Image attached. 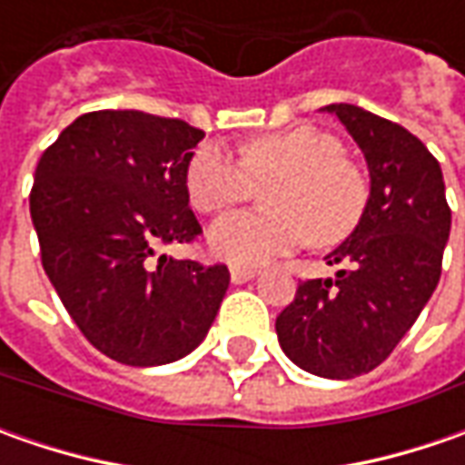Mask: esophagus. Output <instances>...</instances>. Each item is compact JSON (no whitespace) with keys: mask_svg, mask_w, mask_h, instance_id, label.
Segmentation results:
<instances>
[{"mask_svg":"<svg viewBox=\"0 0 465 465\" xmlns=\"http://www.w3.org/2000/svg\"><path fill=\"white\" fill-rule=\"evenodd\" d=\"M253 277H256V269H248V266H230V279H232V284L251 282Z\"/></svg>","mask_w":465,"mask_h":465,"instance_id":"esophagus-1","label":"esophagus"}]
</instances>
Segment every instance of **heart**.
Instances as JSON below:
<instances>
[{
  "instance_id": "heart-1",
  "label": "heart",
  "mask_w": 465,
  "mask_h": 465,
  "mask_svg": "<svg viewBox=\"0 0 465 465\" xmlns=\"http://www.w3.org/2000/svg\"><path fill=\"white\" fill-rule=\"evenodd\" d=\"M341 150L339 136L318 126L256 136L242 144L241 163L220 144H202L186 168L193 209L220 212L266 186V209L232 212L209 227V251L238 266H256L308 241H344L365 212L367 175Z\"/></svg>"
}]
</instances>
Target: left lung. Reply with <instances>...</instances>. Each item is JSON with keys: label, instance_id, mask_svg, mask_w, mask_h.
Returning a JSON list of instances; mask_svg holds the SVG:
<instances>
[{"label": "left lung", "instance_id": "1", "mask_svg": "<svg viewBox=\"0 0 465 465\" xmlns=\"http://www.w3.org/2000/svg\"><path fill=\"white\" fill-rule=\"evenodd\" d=\"M370 170V199L329 263L336 279H308L279 312L284 354L318 378L349 381L388 360L432 297L450 235L440 163L411 132L365 108L333 103Z\"/></svg>", "mask_w": 465, "mask_h": 465}]
</instances>
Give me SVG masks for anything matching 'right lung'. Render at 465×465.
I'll return each instance as SVG.
<instances>
[{"mask_svg": "<svg viewBox=\"0 0 465 465\" xmlns=\"http://www.w3.org/2000/svg\"><path fill=\"white\" fill-rule=\"evenodd\" d=\"M202 129L142 111H93L41 154L30 217L41 261L84 339L121 365L175 362L204 341L230 272L157 256L191 242L186 168Z\"/></svg>", "mask_w": 465, "mask_h": 465, "instance_id": "obj_1", "label": "right lung"}]
</instances>
